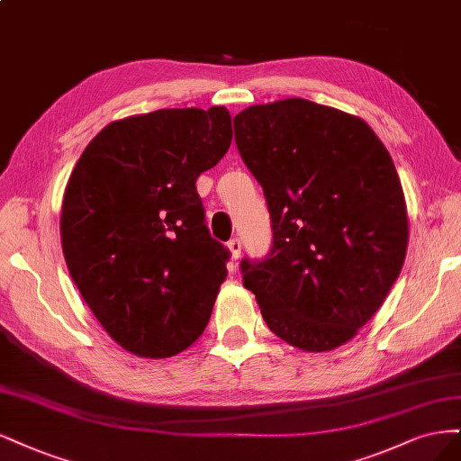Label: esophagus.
I'll return each mask as SVG.
<instances>
[{"mask_svg": "<svg viewBox=\"0 0 461 461\" xmlns=\"http://www.w3.org/2000/svg\"><path fill=\"white\" fill-rule=\"evenodd\" d=\"M228 249H230V252H231V258L233 260H240L241 258V249H243V243H241V240H231L230 243H228Z\"/></svg>", "mask_w": 461, "mask_h": 461, "instance_id": "34e87169", "label": "esophagus"}]
</instances>
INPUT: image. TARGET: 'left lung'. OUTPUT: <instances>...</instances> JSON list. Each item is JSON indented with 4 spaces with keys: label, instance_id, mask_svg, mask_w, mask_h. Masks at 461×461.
<instances>
[{
    "label": "left lung",
    "instance_id": "8db88e82",
    "mask_svg": "<svg viewBox=\"0 0 461 461\" xmlns=\"http://www.w3.org/2000/svg\"><path fill=\"white\" fill-rule=\"evenodd\" d=\"M233 130L272 221L268 255L241 260L243 285L285 343L345 345L406 258V201L389 151L358 116L301 97L249 107Z\"/></svg>",
    "mask_w": 461,
    "mask_h": 461
}]
</instances>
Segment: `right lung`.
<instances>
[{
	"label": "right lung",
	"mask_w": 461,
	"mask_h": 461,
	"mask_svg": "<svg viewBox=\"0 0 461 461\" xmlns=\"http://www.w3.org/2000/svg\"><path fill=\"white\" fill-rule=\"evenodd\" d=\"M230 143L224 107L160 109L103 128L70 174L68 272L103 330L133 354L168 358L211 320L230 250L206 228L195 182Z\"/></svg>",
	"instance_id": "add662e5"
}]
</instances>
